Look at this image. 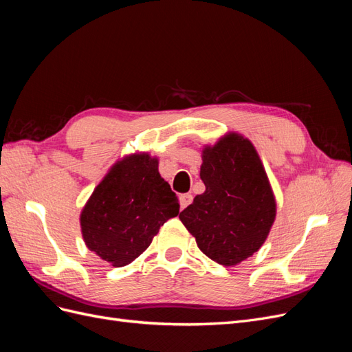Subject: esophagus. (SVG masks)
I'll use <instances>...</instances> for the list:
<instances>
[{
	"label": "esophagus",
	"instance_id": "1",
	"mask_svg": "<svg viewBox=\"0 0 352 352\" xmlns=\"http://www.w3.org/2000/svg\"><path fill=\"white\" fill-rule=\"evenodd\" d=\"M180 199V208H186L190 202H192V195L190 194H182L179 197Z\"/></svg>",
	"mask_w": 352,
	"mask_h": 352
}]
</instances>
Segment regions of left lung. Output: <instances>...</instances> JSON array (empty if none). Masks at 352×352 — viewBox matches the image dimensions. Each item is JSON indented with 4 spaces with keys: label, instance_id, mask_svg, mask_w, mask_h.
Segmentation results:
<instances>
[{
    "label": "left lung",
    "instance_id": "1",
    "mask_svg": "<svg viewBox=\"0 0 352 352\" xmlns=\"http://www.w3.org/2000/svg\"><path fill=\"white\" fill-rule=\"evenodd\" d=\"M204 194L179 214L208 258L235 265L260 250L276 217V201L254 145L228 133L202 150Z\"/></svg>",
    "mask_w": 352,
    "mask_h": 352
}]
</instances>
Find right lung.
Masks as SVG:
<instances>
[{
  "mask_svg": "<svg viewBox=\"0 0 352 352\" xmlns=\"http://www.w3.org/2000/svg\"><path fill=\"white\" fill-rule=\"evenodd\" d=\"M179 214V201L158 173V160L132 154L117 162L94 189L80 214L87 247L114 267L150 247L160 226Z\"/></svg>",
  "mask_w": 352,
  "mask_h": 352,
  "instance_id": "obj_1",
  "label": "right lung"
}]
</instances>
